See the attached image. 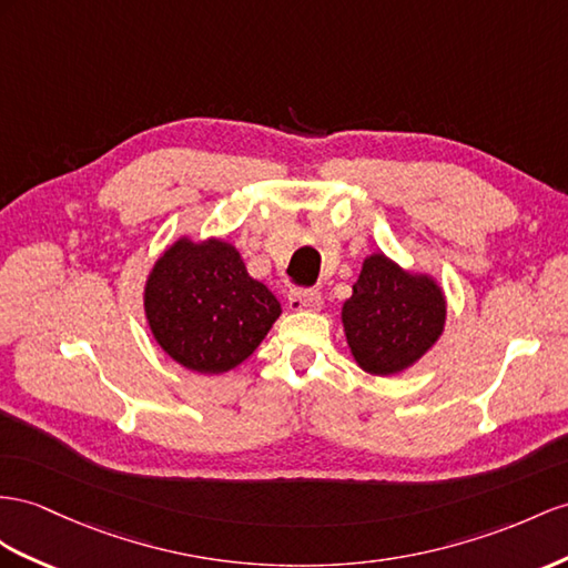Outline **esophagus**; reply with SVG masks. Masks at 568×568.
<instances>
[{"label": "esophagus", "mask_w": 568, "mask_h": 568, "mask_svg": "<svg viewBox=\"0 0 568 568\" xmlns=\"http://www.w3.org/2000/svg\"><path fill=\"white\" fill-rule=\"evenodd\" d=\"M324 300L316 290H293V293L287 295V307L293 312H318Z\"/></svg>", "instance_id": "1"}]
</instances>
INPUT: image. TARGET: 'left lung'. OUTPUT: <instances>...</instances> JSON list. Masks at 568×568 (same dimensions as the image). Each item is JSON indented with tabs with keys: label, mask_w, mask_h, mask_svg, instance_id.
I'll return each instance as SVG.
<instances>
[{
	"label": "left lung",
	"mask_w": 568,
	"mask_h": 568,
	"mask_svg": "<svg viewBox=\"0 0 568 568\" xmlns=\"http://www.w3.org/2000/svg\"><path fill=\"white\" fill-rule=\"evenodd\" d=\"M448 304L439 281L408 271L384 252L362 261L353 295L343 302L341 322L359 369L396 376L415 367L439 343Z\"/></svg>",
	"instance_id": "left-lung-1"
}]
</instances>
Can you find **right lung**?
<instances>
[{
  "mask_svg": "<svg viewBox=\"0 0 568 568\" xmlns=\"http://www.w3.org/2000/svg\"><path fill=\"white\" fill-rule=\"evenodd\" d=\"M143 314L170 359L196 374H223L256 351L283 310L235 244L180 235L145 275Z\"/></svg>",
  "mask_w": 568,
  "mask_h": 568,
  "instance_id": "obj_1",
  "label": "right lung"
}]
</instances>
